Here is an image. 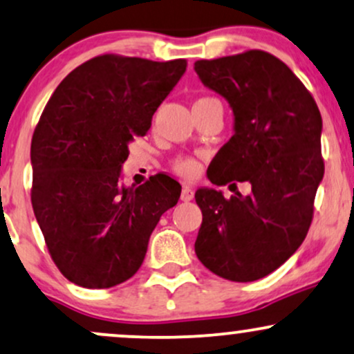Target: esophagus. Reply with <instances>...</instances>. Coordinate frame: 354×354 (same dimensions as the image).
Instances as JSON below:
<instances>
[{
	"label": "esophagus",
	"mask_w": 354,
	"mask_h": 354,
	"mask_svg": "<svg viewBox=\"0 0 354 354\" xmlns=\"http://www.w3.org/2000/svg\"><path fill=\"white\" fill-rule=\"evenodd\" d=\"M193 198H194V191L193 189H191V188H183V191H181V201L189 203V201H193Z\"/></svg>",
	"instance_id": "1"
}]
</instances>
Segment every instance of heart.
Listing matches in <instances>:
<instances>
[{"label":"heart","instance_id":"heart-1","mask_svg":"<svg viewBox=\"0 0 354 354\" xmlns=\"http://www.w3.org/2000/svg\"><path fill=\"white\" fill-rule=\"evenodd\" d=\"M207 100H216V99H211V97H204V99L196 100V104H201V102H207ZM171 166H173L174 173H178L183 178H188V180L194 178L199 171L198 160L191 158V156H178V158L173 160Z\"/></svg>","mask_w":354,"mask_h":354}]
</instances>
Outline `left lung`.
Listing matches in <instances>:
<instances>
[{
	"label": "left lung",
	"mask_w": 354,
	"mask_h": 354,
	"mask_svg": "<svg viewBox=\"0 0 354 354\" xmlns=\"http://www.w3.org/2000/svg\"><path fill=\"white\" fill-rule=\"evenodd\" d=\"M194 71L234 113V135L207 178L218 186L249 181L252 188L229 199L212 188L196 191L203 224L194 250L212 274L254 282L287 262L312 224L325 173L322 115L300 79L263 50L196 61Z\"/></svg>",
	"instance_id": "obj_1"
}]
</instances>
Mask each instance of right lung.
<instances>
[{"mask_svg": "<svg viewBox=\"0 0 354 354\" xmlns=\"http://www.w3.org/2000/svg\"><path fill=\"white\" fill-rule=\"evenodd\" d=\"M186 72L185 59L155 62L105 54L57 85L31 142L34 216L57 269L85 288L136 274L161 214L180 199L176 183H120L135 136ZM171 180V178H169Z\"/></svg>", "mask_w": 354, "mask_h": 354, "instance_id": "add662e5", "label": "right lung"}]
</instances>
